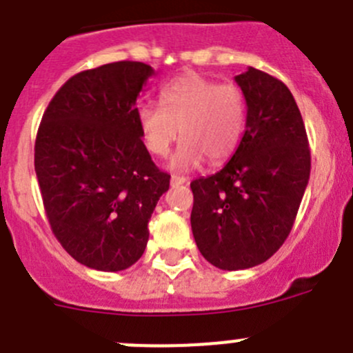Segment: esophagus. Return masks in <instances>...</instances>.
<instances>
[{"label": "esophagus", "instance_id": "obj_1", "mask_svg": "<svg viewBox=\"0 0 353 353\" xmlns=\"http://www.w3.org/2000/svg\"><path fill=\"white\" fill-rule=\"evenodd\" d=\"M186 183H188L186 177H181V176L170 177V184H172V186H179V184H186Z\"/></svg>", "mask_w": 353, "mask_h": 353}]
</instances>
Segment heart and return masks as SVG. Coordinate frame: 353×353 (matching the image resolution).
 Masks as SVG:
<instances>
[{
  "label": "heart",
  "instance_id": "heart-1",
  "mask_svg": "<svg viewBox=\"0 0 353 353\" xmlns=\"http://www.w3.org/2000/svg\"><path fill=\"white\" fill-rule=\"evenodd\" d=\"M141 137L154 157H165L177 141L174 170L195 169L205 158L223 163L239 148L245 128V97L233 83H217L199 72H186L160 92V108L137 110Z\"/></svg>",
  "mask_w": 353,
  "mask_h": 353
}]
</instances>
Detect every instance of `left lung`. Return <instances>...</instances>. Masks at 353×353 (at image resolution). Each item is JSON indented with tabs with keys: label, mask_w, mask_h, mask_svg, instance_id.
Returning <instances> with one entry per match:
<instances>
[{
	"label": "left lung",
	"mask_w": 353,
	"mask_h": 353,
	"mask_svg": "<svg viewBox=\"0 0 353 353\" xmlns=\"http://www.w3.org/2000/svg\"><path fill=\"white\" fill-rule=\"evenodd\" d=\"M247 104L245 132L219 172L192 183V230L210 265L245 270L288 239L310 179V148L291 90L249 68L235 77Z\"/></svg>",
	"instance_id": "8db88e82"
}]
</instances>
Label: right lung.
I'll return each instance as SVG.
<instances>
[{"label":"right lung","instance_id":"right-lung-1","mask_svg":"<svg viewBox=\"0 0 353 353\" xmlns=\"http://www.w3.org/2000/svg\"><path fill=\"white\" fill-rule=\"evenodd\" d=\"M154 74L120 61L69 78L43 113L34 170L52 232L81 265L132 266L146 249L148 223L170 176L151 160L136 101Z\"/></svg>","mask_w":353,"mask_h":353}]
</instances>
